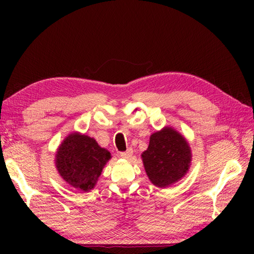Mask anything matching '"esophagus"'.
I'll return each mask as SVG.
<instances>
[{
    "label": "esophagus",
    "mask_w": 254,
    "mask_h": 254,
    "mask_svg": "<svg viewBox=\"0 0 254 254\" xmlns=\"http://www.w3.org/2000/svg\"><path fill=\"white\" fill-rule=\"evenodd\" d=\"M132 153H133V150H132V149H127V151L120 152V156H121V157L124 158V159H128V158H130V157L132 156Z\"/></svg>",
    "instance_id": "esophagus-1"
}]
</instances>
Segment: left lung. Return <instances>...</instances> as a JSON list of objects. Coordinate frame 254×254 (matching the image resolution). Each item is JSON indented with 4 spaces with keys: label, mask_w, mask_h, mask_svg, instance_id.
<instances>
[{
    "label": "left lung",
    "mask_w": 254,
    "mask_h": 254,
    "mask_svg": "<svg viewBox=\"0 0 254 254\" xmlns=\"http://www.w3.org/2000/svg\"><path fill=\"white\" fill-rule=\"evenodd\" d=\"M190 148L186 140L171 127L153 133L148 149L142 153L149 179L161 188L183 178L190 165Z\"/></svg>",
    "instance_id": "left-lung-1"
}]
</instances>
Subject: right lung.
<instances>
[{"label": "right lung", "mask_w": 254, "mask_h": 254, "mask_svg": "<svg viewBox=\"0 0 254 254\" xmlns=\"http://www.w3.org/2000/svg\"><path fill=\"white\" fill-rule=\"evenodd\" d=\"M111 153L93 137L71 133L56 154V167L62 177L79 191L94 188Z\"/></svg>", "instance_id": "right-lung-1"}]
</instances>
